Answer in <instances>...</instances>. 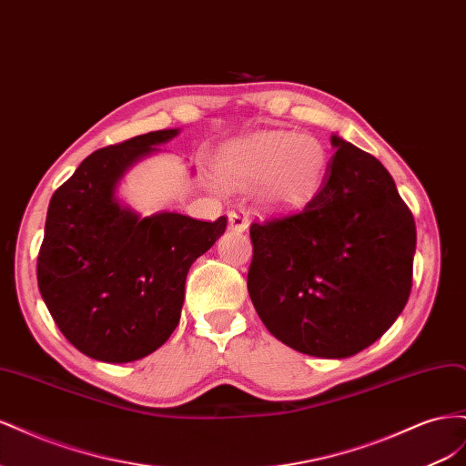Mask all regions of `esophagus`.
Returning <instances> with one entry per match:
<instances>
[{"label":"esophagus","instance_id":"1","mask_svg":"<svg viewBox=\"0 0 466 466\" xmlns=\"http://www.w3.org/2000/svg\"><path fill=\"white\" fill-rule=\"evenodd\" d=\"M248 211L245 208H235L229 211V225L235 231H245L248 228Z\"/></svg>","mask_w":466,"mask_h":466}]
</instances>
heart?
<instances>
[{
    "instance_id": "b5f03b06",
    "label": "heart",
    "mask_w": 466,
    "mask_h": 466,
    "mask_svg": "<svg viewBox=\"0 0 466 466\" xmlns=\"http://www.w3.org/2000/svg\"><path fill=\"white\" fill-rule=\"evenodd\" d=\"M221 180L233 188H257L278 209L301 208L315 198L329 168V153L317 137L264 130L237 139L219 153Z\"/></svg>"
}]
</instances>
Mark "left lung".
<instances>
[{
	"instance_id": "8db88e82",
	"label": "left lung",
	"mask_w": 466,
	"mask_h": 466,
	"mask_svg": "<svg viewBox=\"0 0 466 466\" xmlns=\"http://www.w3.org/2000/svg\"><path fill=\"white\" fill-rule=\"evenodd\" d=\"M320 190L303 209L250 223L248 295L286 346L348 358L397 320L412 289L416 223L387 168L332 136Z\"/></svg>"
}]
</instances>
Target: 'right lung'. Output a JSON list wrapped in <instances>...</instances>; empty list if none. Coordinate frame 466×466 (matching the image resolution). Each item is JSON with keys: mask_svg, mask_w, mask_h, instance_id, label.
<instances>
[{"mask_svg": "<svg viewBox=\"0 0 466 466\" xmlns=\"http://www.w3.org/2000/svg\"><path fill=\"white\" fill-rule=\"evenodd\" d=\"M177 130L96 149L52 194L36 279L60 332L81 354L126 363L149 356L177 329L192 262L218 241L228 218L173 211L139 218L115 198L120 177Z\"/></svg>", "mask_w": 466, "mask_h": 466, "instance_id": "add662e5", "label": "right lung"}]
</instances>
